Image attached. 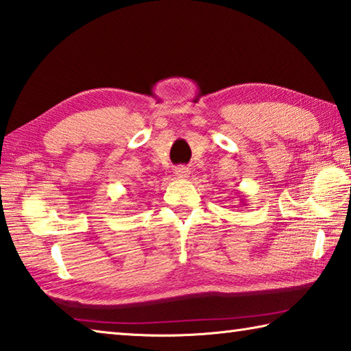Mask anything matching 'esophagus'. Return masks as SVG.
<instances>
[{
	"instance_id": "obj_1",
	"label": "esophagus",
	"mask_w": 351,
	"mask_h": 351,
	"mask_svg": "<svg viewBox=\"0 0 351 351\" xmlns=\"http://www.w3.org/2000/svg\"><path fill=\"white\" fill-rule=\"evenodd\" d=\"M175 175L180 178V180H187L190 176V170L187 167H178L175 169Z\"/></svg>"
}]
</instances>
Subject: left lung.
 <instances>
[{"label": "left lung", "instance_id": "8db88e82", "mask_svg": "<svg viewBox=\"0 0 351 351\" xmlns=\"http://www.w3.org/2000/svg\"><path fill=\"white\" fill-rule=\"evenodd\" d=\"M242 202V206H247V204H244V201H241Z\"/></svg>", "mask_w": 351, "mask_h": 351}]
</instances>
